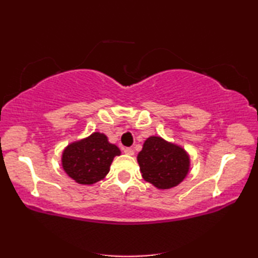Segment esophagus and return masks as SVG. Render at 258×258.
Returning a JSON list of instances; mask_svg holds the SVG:
<instances>
[{"instance_id":"1","label":"esophagus","mask_w":258,"mask_h":258,"mask_svg":"<svg viewBox=\"0 0 258 258\" xmlns=\"http://www.w3.org/2000/svg\"><path fill=\"white\" fill-rule=\"evenodd\" d=\"M124 153L126 154V156H134V150L132 148H125L124 149Z\"/></svg>"}]
</instances>
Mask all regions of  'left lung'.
<instances>
[{
  "mask_svg": "<svg viewBox=\"0 0 258 258\" xmlns=\"http://www.w3.org/2000/svg\"><path fill=\"white\" fill-rule=\"evenodd\" d=\"M137 161L143 179L162 190L180 184L190 169L188 152L160 136H150L144 142Z\"/></svg>",
  "mask_w": 258,
  "mask_h": 258,
  "instance_id": "obj_1",
  "label": "left lung"
}]
</instances>
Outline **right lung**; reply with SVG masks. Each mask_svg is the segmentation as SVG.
Returning <instances> with one entry per match:
<instances>
[{
    "instance_id": "add662e5",
    "label": "right lung",
    "mask_w": 258,
    "mask_h": 258,
    "mask_svg": "<svg viewBox=\"0 0 258 258\" xmlns=\"http://www.w3.org/2000/svg\"><path fill=\"white\" fill-rule=\"evenodd\" d=\"M121 151L108 142L102 133H93L89 137L70 143L62 152V167L71 179L79 184H93L105 179L114 157Z\"/></svg>"
}]
</instances>
